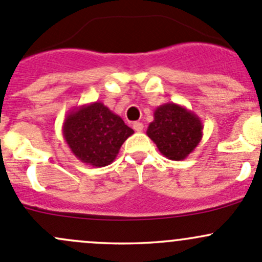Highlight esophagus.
<instances>
[{"mask_svg": "<svg viewBox=\"0 0 262 262\" xmlns=\"http://www.w3.org/2000/svg\"><path fill=\"white\" fill-rule=\"evenodd\" d=\"M143 123H139V122H136V123H133V129L136 132H142L143 130Z\"/></svg>", "mask_w": 262, "mask_h": 262, "instance_id": "34e87169", "label": "esophagus"}]
</instances>
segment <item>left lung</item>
I'll list each match as a JSON object with an SVG mask.
<instances>
[{"label":"left lung","instance_id":"1","mask_svg":"<svg viewBox=\"0 0 262 262\" xmlns=\"http://www.w3.org/2000/svg\"><path fill=\"white\" fill-rule=\"evenodd\" d=\"M203 125L193 112L176 103H167L154 110V120L147 136L158 150L172 161H183L200 144Z\"/></svg>","mask_w":262,"mask_h":262}]
</instances>
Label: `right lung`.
<instances>
[{
  "label": "right lung",
  "instance_id": "right-lung-1",
  "mask_svg": "<svg viewBox=\"0 0 262 262\" xmlns=\"http://www.w3.org/2000/svg\"><path fill=\"white\" fill-rule=\"evenodd\" d=\"M134 130L100 101L70 110L62 123V136L71 153L92 167L109 166Z\"/></svg>",
  "mask_w": 262,
  "mask_h": 262
}]
</instances>
